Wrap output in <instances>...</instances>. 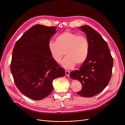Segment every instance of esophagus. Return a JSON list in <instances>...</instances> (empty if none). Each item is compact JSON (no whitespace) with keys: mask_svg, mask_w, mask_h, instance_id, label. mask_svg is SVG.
<instances>
[{"mask_svg":"<svg viewBox=\"0 0 125 125\" xmlns=\"http://www.w3.org/2000/svg\"><path fill=\"white\" fill-rule=\"evenodd\" d=\"M70 73V71H67V70H66V71H65V74H66V75L67 76H68V77H69V76Z\"/></svg>","mask_w":125,"mask_h":125,"instance_id":"esophagus-1","label":"esophagus"}]
</instances>
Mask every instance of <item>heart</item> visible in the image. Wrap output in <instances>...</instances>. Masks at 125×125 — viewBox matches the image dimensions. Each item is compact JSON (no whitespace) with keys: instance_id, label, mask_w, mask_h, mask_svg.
Segmentation results:
<instances>
[{"instance_id":"b5f03b06","label":"heart","mask_w":125,"mask_h":125,"mask_svg":"<svg viewBox=\"0 0 125 125\" xmlns=\"http://www.w3.org/2000/svg\"><path fill=\"white\" fill-rule=\"evenodd\" d=\"M48 49L52 58L60 63L64 54L65 57L61 62L63 67L69 69L76 64L81 65L85 62L88 54L90 45L87 39L84 35H78L70 31L59 34L56 42L49 41Z\"/></svg>"}]
</instances>
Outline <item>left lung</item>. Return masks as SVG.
Returning a JSON list of instances; mask_svg holds the SVG:
<instances>
[{"label":"left lung","instance_id":"8db88e82","mask_svg":"<svg viewBox=\"0 0 125 125\" xmlns=\"http://www.w3.org/2000/svg\"><path fill=\"white\" fill-rule=\"evenodd\" d=\"M78 28L85 33L88 41L89 54L79 70L71 72L70 77L82 83V90L77 94L90 97L99 94L108 85L113 60L107 43L98 32L87 25Z\"/></svg>","mask_w":125,"mask_h":125}]
</instances>
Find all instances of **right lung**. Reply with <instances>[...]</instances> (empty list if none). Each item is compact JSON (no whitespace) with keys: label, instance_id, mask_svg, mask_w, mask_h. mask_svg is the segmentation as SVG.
Instances as JSON below:
<instances>
[{"label":"right lung","instance_id":"add662e5","mask_svg":"<svg viewBox=\"0 0 125 125\" xmlns=\"http://www.w3.org/2000/svg\"><path fill=\"white\" fill-rule=\"evenodd\" d=\"M55 27L33 26L14 47L10 69L15 83L26 96L41 100L53 90V81L65 76L48 49V42L56 32Z\"/></svg>","mask_w":125,"mask_h":125}]
</instances>
